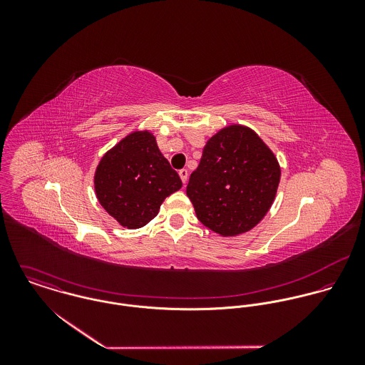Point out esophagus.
<instances>
[{
	"label": "esophagus",
	"mask_w": 365,
	"mask_h": 365,
	"mask_svg": "<svg viewBox=\"0 0 365 365\" xmlns=\"http://www.w3.org/2000/svg\"><path fill=\"white\" fill-rule=\"evenodd\" d=\"M178 174H180V177H181V181L185 184L187 180H188V170H187V168H182V170L178 171Z\"/></svg>",
	"instance_id": "34e87169"
}]
</instances>
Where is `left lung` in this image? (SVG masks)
Listing matches in <instances>:
<instances>
[{
	"mask_svg": "<svg viewBox=\"0 0 365 365\" xmlns=\"http://www.w3.org/2000/svg\"><path fill=\"white\" fill-rule=\"evenodd\" d=\"M279 178L272 150L253 129L235 123L207 142L187 195L202 225L232 237L260 223L275 200Z\"/></svg>",
	"mask_w": 365,
	"mask_h": 365,
	"instance_id": "1",
	"label": "left lung"
}]
</instances>
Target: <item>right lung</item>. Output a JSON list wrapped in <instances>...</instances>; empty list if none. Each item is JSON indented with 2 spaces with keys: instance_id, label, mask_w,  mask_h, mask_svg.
Listing matches in <instances>:
<instances>
[{
  "instance_id": "1",
  "label": "right lung",
  "mask_w": 365,
  "mask_h": 365,
  "mask_svg": "<svg viewBox=\"0 0 365 365\" xmlns=\"http://www.w3.org/2000/svg\"><path fill=\"white\" fill-rule=\"evenodd\" d=\"M182 182L149 130H135L105 153L94 175L101 207L123 227L139 229L156 217L163 201Z\"/></svg>"
}]
</instances>
